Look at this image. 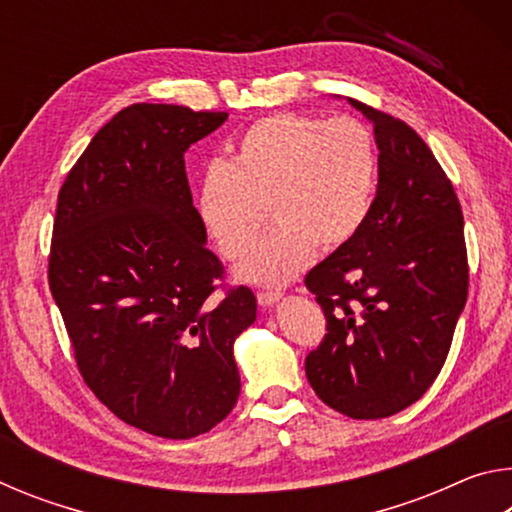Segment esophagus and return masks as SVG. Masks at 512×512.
Here are the masks:
<instances>
[{
    "instance_id": "obj_1",
    "label": "esophagus",
    "mask_w": 512,
    "mask_h": 512,
    "mask_svg": "<svg viewBox=\"0 0 512 512\" xmlns=\"http://www.w3.org/2000/svg\"><path fill=\"white\" fill-rule=\"evenodd\" d=\"M280 298H282L280 291H259L257 293V302L262 307H273L275 302H280Z\"/></svg>"
}]
</instances>
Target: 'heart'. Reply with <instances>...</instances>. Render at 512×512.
<instances>
[{"mask_svg":"<svg viewBox=\"0 0 512 512\" xmlns=\"http://www.w3.org/2000/svg\"><path fill=\"white\" fill-rule=\"evenodd\" d=\"M377 189V149L354 117L275 112L250 124L228 164L203 173L196 210L219 253L239 262L271 212L275 230L239 266L250 284L282 287L314 259L359 235Z\"/></svg>","mask_w":512,"mask_h":512,"instance_id":"b5f03b06","label":"heart"}]
</instances>
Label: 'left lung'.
<instances>
[{
	"label": "left lung",
	"instance_id": "obj_1",
	"mask_svg": "<svg viewBox=\"0 0 512 512\" xmlns=\"http://www.w3.org/2000/svg\"><path fill=\"white\" fill-rule=\"evenodd\" d=\"M348 103L375 131L377 194L359 235L305 277L327 318L305 372L334 411L377 420L418 402L443 368L467 300V253L461 203L422 137Z\"/></svg>",
	"mask_w": 512,
	"mask_h": 512
}]
</instances>
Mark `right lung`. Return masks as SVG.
<instances>
[{
  "mask_svg": "<svg viewBox=\"0 0 512 512\" xmlns=\"http://www.w3.org/2000/svg\"><path fill=\"white\" fill-rule=\"evenodd\" d=\"M228 112L135 103L92 137L58 194L49 287L92 393L131 427L187 440L241 391L248 287L214 296L223 266L189 192L185 153Z\"/></svg>",
  "mask_w": 512,
  "mask_h": 512,
  "instance_id": "1",
  "label": "right lung"
}]
</instances>
